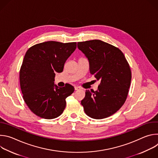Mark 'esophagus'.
Wrapping results in <instances>:
<instances>
[{
	"label": "esophagus",
	"mask_w": 158,
	"mask_h": 158,
	"mask_svg": "<svg viewBox=\"0 0 158 158\" xmlns=\"http://www.w3.org/2000/svg\"><path fill=\"white\" fill-rule=\"evenodd\" d=\"M74 89H75V90H76V91H77V90H80L81 89V87H79V86H75Z\"/></svg>",
	"instance_id": "1"
}]
</instances>
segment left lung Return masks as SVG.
I'll return each instance as SVG.
<instances>
[{
	"label": "left lung",
	"mask_w": 158,
	"mask_h": 158,
	"mask_svg": "<svg viewBox=\"0 0 158 158\" xmlns=\"http://www.w3.org/2000/svg\"><path fill=\"white\" fill-rule=\"evenodd\" d=\"M77 48L89 60L90 73L101 81L98 91H85L81 101L85 113L96 119L110 116L127 97L131 81L129 64L119 48L100 40L79 42Z\"/></svg>",
	"instance_id": "left-lung-1"
}]
</instances>
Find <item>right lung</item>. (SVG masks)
<instances>
[{
  "label": "right lung",
  "mask_w": 158,
  "mask_h": 158,
  "mask_svg": "<svg viewBox=\"0 0 158 158\" xmlns=\"http://www.w3.org/2000/svg\"><path fill=\"white\" fill-rule=\"evenodd\" d=\"M77 47L76 42L48 41L37 44L26 52L19 71L23 99L36 116L46 119L59 117L66 105L65 99L74 91L66 84L54 85L56 73H62L68 57Z\"/></svg>",
  "instance_id": "1"
}]
</instances>
